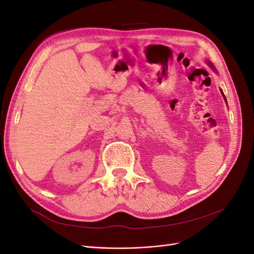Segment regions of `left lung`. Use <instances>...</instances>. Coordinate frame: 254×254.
<instances>
[{
  "label": "left lung",
  "instance_id": "1",
  "mask_svg": "<svg viewBox=\"0 0 254 254\" xmlns=\"http://www.w3.org/2000/svg\"><path fill=\"white\" fill-rule=\"evenodd\" d=\"M211 65H212V64H211ZM224 97H225V95H224Z\"/></svg>",
  "mask_w": 254,
  "mask_h": 254
}]
</instances>
